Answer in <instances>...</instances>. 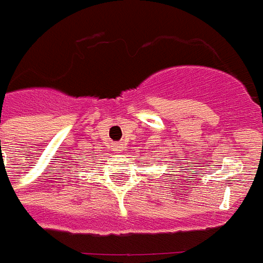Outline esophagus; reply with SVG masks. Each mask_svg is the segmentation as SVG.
I'll return each mask as SVG.
<instances>
[{"label": "esophagus", "mask_w": 263, "mask_h": 263, "mask_svg": "<svg viewBox=\"0 0 263 263\" xmlns=\"http://www.w3.org/2000/svg\"><path fill=\"white\" fill-rule=\"evenodd\" d=\"M111 150H113L114 153H117V154H120V153H122L123 152V145L122 143H114L113 146H111Z\"/></svg>", "instance_id": "obj_1"}]
</instances>
